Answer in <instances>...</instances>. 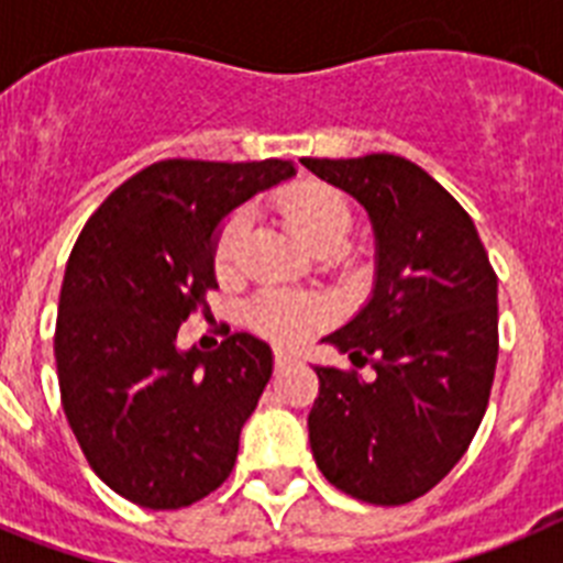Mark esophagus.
I'll return each instance as SVG.
<instances>
[{
	"label": "esophagus",
	"instance_id": "esophagus-1",
	"mask_svg": "<svg viewBox=\"0 0 563 563\" xmlns=\"http://www.w3.org/2000/svg\"><path fill=\"white\" fill-rule=\"evenodd\" d=\"M273 361H276V372H282V369H287L290 363H296V357L285 350H276V357H273Z\"/></svg>",
	"mask_w": 563,
	"mask_h": 563
}]
</instances>
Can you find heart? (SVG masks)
<instances>
[{"mask_svg":"<svg viewBox=\"0 0 563 563\" xmlns=\"http://www.w3.org/2000/svg\"><path fill=\"white\" fill-rule=\"evenodd\" d=\"M285 217L292 231L305 239L312 251L324 245H341L350 233V208L338 191L327 186L301 188L285 202ZM242 217H233L217 236L213 262L220 271H228L236 258L239 239H242ZM251 321L258 332L278 343H301L324 321V307L305 296L290 292H265L251 307Z\"/></svg>","mask_w":563,"mask_h":563,"instance_id":"b5f03b06","label":"heart"}]
</instances>
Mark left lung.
<instances>
[{
    "instance_id": "1",
    "label": "left lung",
    "mask_w": 563,
    "mask_h": 563,
    "mask_svg": "<svg viewBox=\"0 0 563 563\" xmlns=\"http://www.w3.org/2000/svg\"><path fill=\"white\" fill-rule=\"evenodd\" d=\"M305 163L355 197L375 231V287L321 338L375 377L316 366L307 417L321 474L369 505L420 499L462 460L494 386L496 273L474 220L429 172L397 154Z\"/></svg>"
}]
</instances>
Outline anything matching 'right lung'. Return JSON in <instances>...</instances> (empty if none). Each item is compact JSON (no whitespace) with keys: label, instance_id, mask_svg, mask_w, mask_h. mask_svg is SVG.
Returning <instances> with one entry per match:
<instances>
[{"label":"right lung","instance_id":"add662e5","mask_svg":"<svg viewBox=\"0 0 563 563\" xmlns=\"http://www.w3.org/2000/svg\"><path fill=\"white\" fill-rule=\"evenodd\" d=\"M292 174L290 161L152 163L109 194L69 253L56 321L64 415L89 467L134 505L188 507L233 471L273 352L247 332L183 352L177 330L208 310L222 220Z\"/></svg>","mask_w":563,"mask_h":563}]
</instances>
